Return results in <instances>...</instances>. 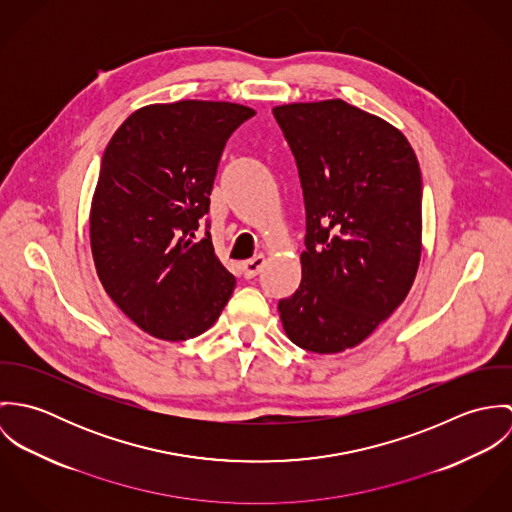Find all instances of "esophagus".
I'll use <instances>...</instances> for the list:
<instances>
[{"instance_id": "34e87169", "label": "esophagus", "mask_w": 512, "mask_h": 512, "mask_svg": "<svg viewBox=\"0 0 512 512\" xmlns=\"http://www.w3.org/2000/svg\"><path fill=\"white\" fill-rule=\"evenodd\" d=\"M264 264H266V258H264L262 254H258V256H254V258L242 262L240 268H242L244 278H254V276H258V272L264 268Z\"/></svg>"}]
</instances>
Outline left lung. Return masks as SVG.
<instances>
[{"label": "left lung", "mask_w": 512, "mask_h": 512, "mask_svg": "<svg viewBox=\"0 0 512 512\" xmlns=\"http://www.w3.org/2000/svg\"><path fill=\"white\" fill-rule=\"evenodd\" d=\"M305 201L301 284L280 299L286 335L353 349L410 292L422 256V173L406 136L341 98L276 106Z\"/></svg>", "instance_id": "obj_1"}]
</instances>
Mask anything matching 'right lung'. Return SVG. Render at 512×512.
<instances>
[{
    "instance_id": "right-lung-1",
    "label": "right lung",
    "mask_w": 512,
    "mask_h": 512,
    "mask_svg": "<svg viewBox=\"0 0 512 512\" xmlns=\"http://www.w3.org/2000/svg\"><path fill=\"white\" fill-rule=\"evenodd\" d=\"M254 114L234 102L149 104L126 118L102 155L90 205L96 274L151 337L205 333L234 292L211 234L193 238L209 213L226 140Z\"/></svg>"
}]
</instances>
